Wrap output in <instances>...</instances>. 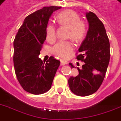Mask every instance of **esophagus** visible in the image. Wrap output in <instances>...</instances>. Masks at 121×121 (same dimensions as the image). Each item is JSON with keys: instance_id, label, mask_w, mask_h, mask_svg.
<instances>
[{"instance_id": "34e87169", "label": "esophagus", "mask_w": 121, "mask_h": 121, "mask_svg": "<svg viewBox=\"0 0 121 121\" xmlns=\"http://www.w3.org/2000/svg\"><path fill=\"white\" fill-rule=\"evenodd\" d=\"M61 65H65V64H67V61H63V60H61Z\"/></svg>"}]
</instances>
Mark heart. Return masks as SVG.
<instances>
[{"label": "heart", "instance_id": "heart-1", "mask_svg": "<svg viewBox=\"0 0 121 121\" xmlns=\"http://www.w3.org/2000/svg\"><path fill=\"white\" fill-rule=\"evenodd\" d=\"M57 21L60 25L69 29L68 37L75 42L78 43L83 39L86 33V26L84 22L80 20L78 14L75 11L66 10L59 13ZM46 33V39L48 42L52 43L56 40V29L53 24L49 23L47 25ZM73 50L74 46L71 42H59L52 48V52L59 58L67 59Z\"/></svg>", "mask_w": 121, "mask_h": 121}]
</instances>
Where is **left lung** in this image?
I'll use <instances>...</instances> for the list:
<instances>
[{
	"label": "left lung",
	"instance_id": "1",
	"mask_svg": "<svg viewBox=\"0 0 121 121\" xmlns=\"http://www.w3.org/2000/svg\"><path fill=\"white\" fill-rule=\"evenodd\" d=\"M89 28L81 44L77 59L84 62L78 73L68 80L70 89L79 96L96 92L100 87L107 71L110 59V44L103 23L95 13H86ZM71 68H76L69 63Z\"/></svg>",
	"mask_w": 121,
	"mask_h": 121
}]
</instances>
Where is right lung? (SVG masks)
I'll return each instance as SVG.
<instances>
[{"label":"right lung","mask_w":121,"mask_h":121,"mask_svg":"<svg viewBox=\"0 0 121 121\" xmlns=\"http://www.w3.org/2000/svg\"><path fill=\"white\" fill-rule=\"evenodd\" d=\"M60 6H46L25 17L13 41V65L19 84L27 92L48 91L60 61L50 56L46 62L39 58L46 38L49 18Z\"/></svg>","instance_id":"right-lung-1"}]
</instances>
